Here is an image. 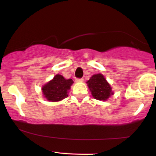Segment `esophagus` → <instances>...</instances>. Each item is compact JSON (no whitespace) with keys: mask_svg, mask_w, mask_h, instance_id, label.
<instances>
[{"mask_svg":"<svg viewBox=\"0 0 156 156\" xmlns=\"http://www.w3.org/2000/svg\"><path fill=\"white\" fill-rule=\"evenodd\" d=\"M83 81H84L83 78H76V79H75V81H76V82H82Z\"/></svg>","mask_w":156,"mask_h":156,"instance_id":"obj_1","label":"esophagus"}]
</instances>
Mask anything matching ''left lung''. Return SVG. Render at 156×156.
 Returning a JSON list of instances; mask_svg holds the SVG:
<instances>
[{
  "mask_svg": "<svg viewBox=\"0 0 156 156\" xmlns=\"http://www.w3.org/2000/svg\"><path fill=\"white\" fill-rule=\"evenodd\" d=\"M87 84L93 97L96 100L106 101L114 94L111 85L103 75L100 73L92 75L87 81Z\"/></svg>",
  "mask_w": 156,
  "mask_h": 156,
  "instance_id": "left-lung-1",
  "label": "left lung"
}]
</instances>
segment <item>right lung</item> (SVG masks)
Returning a JSON list of instances; mask_svg holds the SVG:
<instances>
[{
    "mask_svg": "<svg viewBox=\"0 0 156 156\" xmlns=\"http://www.w3.org/2000/svg\"><path fill=\"white\" fill-rule=\"evenodd\" d=\"M74 81L66 79L62 75H55L52 80L42 86L43 96L50 102H59L68 97V93Z\"/></svg>",
    "mask_w": 156,
    "mask_h": 156,
    "instance_id": "obj_1",
    "label": "right lung"
}]
</instances>
